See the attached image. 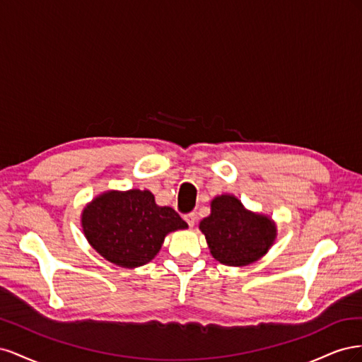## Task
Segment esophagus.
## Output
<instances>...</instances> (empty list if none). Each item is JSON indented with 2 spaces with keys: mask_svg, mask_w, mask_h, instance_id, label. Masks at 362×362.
Returning a JSON list of instances; mask_svg holds the SVG:
<instances>
[{
  "mask_svg": "<svg viewBox=\"0 0 362 362\" xmlns=\"http://www.w3.org/2000/svg\"><path fill=\"white\" fill-rule=\"evenodd\" d=\"M184 221L189 223V226H190V228H193V226H194V223H196V214H194V213L185 214V216H184Z\"/></svg>",
  "mask_w": 362,
  "mask_h": 362,
  "instance_id": "34e87169",
  "label": "esophagus"
}]
</instances>
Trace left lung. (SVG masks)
I'll use <instances>...</instances> for the list:
<instances>
[{
    "mask_svg": "<svg viewBox=\"0 0 362 362\" xmlns=\"http://www.w3.org/2000/svg\"><path fill=\"white\" fill-rule=\"evenodd\" d=\"M199 229L216 261L243 267L264 257L278 235L270 216L245 208L234 194H218L211 201V213L202 218Z\"/></svg>",
    "mask_w": 362,
    "mask_h": 362,
    "instance_id": "left-lung-1",
    "label": "left lung"
}]
</instances>
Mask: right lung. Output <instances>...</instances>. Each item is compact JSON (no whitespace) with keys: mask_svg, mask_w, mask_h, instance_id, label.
Instances as JSON below:
<instances>
[{"mask_svg":"<svg viewBox=\"0 0 362 362\" xmlns=\"http://www.w3.org/2000/svg\"><path fill=\"white\" fill-rule=\"evenodd\" d=\"M81 226L89 245L107 261L136 269L154 259L168 234L187 229L170 206L149 190H107L84 206Z\"/></svg>","mask_w":362,"mask_h":362,"instance_id":"add662e5","label":"right lung"}]
</instances>
